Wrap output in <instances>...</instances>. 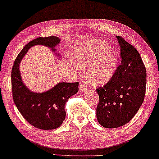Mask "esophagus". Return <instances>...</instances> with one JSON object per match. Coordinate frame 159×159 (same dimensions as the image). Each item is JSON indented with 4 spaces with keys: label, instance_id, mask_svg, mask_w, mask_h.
Wrapping results in <instances>:
<instances>
[{
    "label": "esophagus",
    "instance_id": "1",
    "mask_svg": "<svg viewBox=\"0 0 159 159\" xmlns=\"http://www.w3.org/2000/svg\"><path fill=\"white\" fill-rule=\"evenodd\" d=\"M88 88V86H87V82L86 81H81V84H80V86H79V89L81 91L84 92V91H86V89H87Z\"/></svg>",
    "mask_w": 159,
    "mask_h": 159
}]
</instances>
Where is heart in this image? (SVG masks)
<instances>
[{
	"label": "heart",
	"mask_w": 159,
	"mask_h": 159,
	"mask_svg": "<svg viewBox=\"0 0 159 159\" xmlns=\"http://www.w3.org/2000/svg\"><path fill=\"white\" fill-rule=\"evenodd\" d=\"M103 42L90 43L74 55V64L81 69L92 67L89 77L94 83H106L113 75L116 66V53L108 49Z\"/></svg>",
	"instance_id": "b5f03b06"
}]
</instances>
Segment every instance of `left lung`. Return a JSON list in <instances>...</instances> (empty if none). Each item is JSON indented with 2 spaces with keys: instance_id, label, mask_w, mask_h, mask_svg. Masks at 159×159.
<instances>
[{
  "instance_id": "8db88e82",
  "label": "left lung",
  "mask_w": 159,
  "mask_h": 159,
  "mask_svg": "<svg viewBox=\"0 0 159 159\" xmlns=\"http://www.w3.org/2000/svg\"><path fill=\"white\" fill-rule=\"evenodd\" d=\"M116 37L121 64L111 79L96 89L99 95L96 116L98 122L106 128H118L130 122L145 96L147 73L139 53L122 37Z\"/></svg>"
}]
</instances>
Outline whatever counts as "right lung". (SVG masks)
<instances>
[{"label":"right lung","mask_w":159,"mask_h":159,"mask_svg":"<svg viewBox=\"0 0 159 159\" xmlns=\"http://www.w3.org/2000/svg\"><path fill=\"white\" fill-rule=\"evenodd\" d=\"M60 43L57 37H38L26 45L18 54L11 70V90L15 106L29 123L42 130L56 129L65 119V105L68 99L78 91V82L59 83L43 93L32 92L22 82L20 62L30 48L43 45L53 48Z\"/></svg>","instance_id":"add662e5"}]
</instances>
